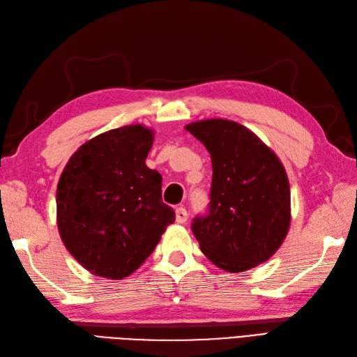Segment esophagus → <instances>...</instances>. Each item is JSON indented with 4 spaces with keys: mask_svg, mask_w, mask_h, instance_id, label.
<instances>
[{
    "mask_svg": "<svg viewBox=\"0 0 357 357\" xmlns=\"http://www.w3.org/2000/svg\"><path fill=\"white\" fill-rule=\"evenodd\" d=\"M176 220L178 224H185L188 220V211L185 207H177L176 208Z\"/></svg>",
    "mask_w": 357,
    "mask_h": 357,
    "instance_id": "esophagus-1",
    "label": "esophagus"
}]
</instances>
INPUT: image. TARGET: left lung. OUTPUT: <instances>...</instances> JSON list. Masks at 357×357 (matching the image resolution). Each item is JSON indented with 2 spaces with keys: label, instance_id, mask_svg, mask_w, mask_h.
<instances>
[{
  "label": "left lung",
  "instance_id": "left-lung-1",
  "mask_svg": "<svg viewBox=\"0 0 357 357\" xmlns=\"http://www.w3.org/2000/svg\"><path fill=\"white\" fill-rule=\"evenodd\" d=\"M185 129L204 144L213 165L208 215L192 224L202 254L231 273L267 261L291 222L290 183L282 162L236 121L208 119Z\"/></svg>",
  "mask_w": 357,
  "mask_h": 357
}]
</instances>
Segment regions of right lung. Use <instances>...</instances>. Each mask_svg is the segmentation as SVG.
I'll use <instances>...</instances> for the list:
<instances>
[{"instance_id":"add662e5","label":"right lung","mask_w":357,"mask_h":357,"mask_svg":"<svg viewBox=\"0 0 357 357\" xmlns=\"http://www.w3.org/2000/svg\"><path fill=\"white\" fill-rule=\"evenodd\" d=\"M155 130L129 124L84 142L56 186V227L66 249L96 276L123 279L155 250L176 213L162 176L146 165Z\"/></svg>"}]
</instances>
